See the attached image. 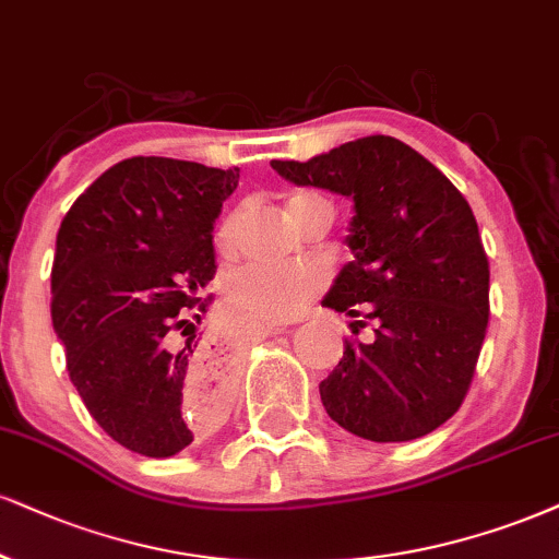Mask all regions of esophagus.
<instances>
[{
    "label": "esophagus",
    "instance_id": "esophagus-1",
    "mask_svg": "<svg viewBox=\"0 0 559 559\" xmlns=\"http://www.w3.org/2000/svg\"><path fill=\"white\" fill-rule=\"evenodd\" d=\"M282 329H285V326H261L259 332L261 334H277V332H282Z\"/></svg>",
    "mask_w": 559,
    "mask_h": 559
}]
</instances>
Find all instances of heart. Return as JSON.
I'll return each mask as SVG.
<instances>
[{
    "instance_id": "heart-1",
    "label": "heart",
    "mask_w": 559,
    "mask_h": 559,
    "mask_svg": "<svg viewBox=\"0 0 559 559\" xmlns=\"http://www.w3.org/2000/svg\"><path fill=\"white\" fill-rule=\"evenodd\" d=\"M329 204L319 194H295L290 199V215L298 219L308 206ZM243 206H233L219 219L215 243L219 251H233L238 240ZM323 287V272L313 264H248L233 272L227 282V300L240 319L251 323H282L298 316Z\"/></svg>"
}]
</instances>
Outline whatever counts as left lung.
<instances>
[{"instance_id": "obj_1", "label": "left lung", "mask_w": 559, "mask_h": 559, "mask_svg": "<svg viewBox=\"0 0 559 559\" xmlns=\"http://www.w3.org/2000/svg\"><path fill=\"white\" fill-rule=\"evenodd\" d=\"M287 181L355 199V259L323 306L353 316L321 402L344 430L376 443L432 432L469 394L490 319V261L469 202L430 160L370 134L311 157L272 160Z\"/></svg>"}]
</instances>
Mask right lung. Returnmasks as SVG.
I'll list each match as a JSON object with an SVG mask.
<instances>
[{
	"label": "right lung",
	"instance_id": "1",
	"mask_svg": "<svg viewBox=\"0 0 559 559\" xmlns=\"http://www.w3.org/2000/svg\"><path fill=\"white\" fill-rule=\"evenodd\" d=\"M238 168L129 157L108 168L61 219L51 321L67 370L103 430L129 451L165 459L217 423L227 378L189 316L206 313L215 280L212 223Z\"/></svg>",
	"mask_w": 559,
	"mask_h": 559
}]
</instances>
